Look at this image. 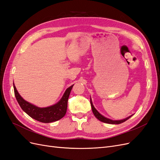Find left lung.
Returning a JSON list of instances; mask_svg holds the SVG:
<instances>
[{"instance_id": "obj_1", "label": "left lung", "mask_w": 160, "mask_h": 160, "mask_svg": "<svg viewBox=\"0 0 160 160\" xmlns=\"http://www.w3.org/2000/svg\"><path fill=\"white\" fill-rule=\"evenodd\" d=\"M90 103H91V105L92 111H93V113L94 115L97 118V119H98L99 121H101V122H104V123H109V124H120V123H122L125 122V121H127L129 118H130L132 116V115H131V116H129V117L127 118L126 119H123V120H118V121L111 120V119H108V118H105L104 116H103L102 115H101V114L98 112V111L95 109V108H94V106H93V103H92L91 99V100H90Z\"/></svg>"}]
</instances>
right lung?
Returning <instances> with one entry per match:
<instances>
[{"instance_id": "right-lung-1", "label": "right lung", "mask_w": 160, "mask_h": 160, "mask_svg": "<svg viewBox=\"0 0 160 160\" xmlns=\"http://www.w3.org/2000/svg\"><path fill=\"white\" fill-rule=\"evenodd\" d=\"M72 86L73 85L67 88L62 98L57 104L48 108H40L24 100L13 83L14 95L21 109L31 118L42 123L54 122L64 117L67 112V102Z\"/></svg>"}]
</instances>
